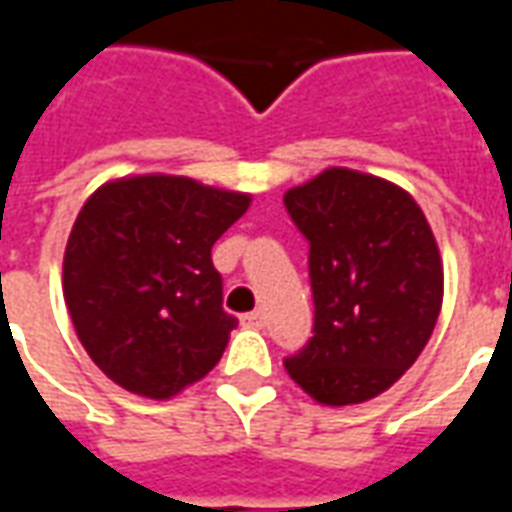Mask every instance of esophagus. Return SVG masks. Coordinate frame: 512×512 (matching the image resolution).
Segmentation results:
<instances>
[{
  "label": "esophagus",
  "mask_w": 512,
  "mask_h": 512,
  "mask_svg": "<svg viewBox=\"0 0 512 512\" xmlns=\"http://www.w3.org/2000/svg\"><path fill=\"white\" fill-rule=\"evenodd\" d=\"M241 321H244V326H252V329H263V326H266V312L263 310L246 312Z\"/></svg>",
  "instance_id": "34e87169"
}]
</instances>
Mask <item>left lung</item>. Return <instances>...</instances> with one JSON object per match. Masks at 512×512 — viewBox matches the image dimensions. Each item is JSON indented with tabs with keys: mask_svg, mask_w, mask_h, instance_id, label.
Masks as SVG:
<instances>
[{
	"mask_svg": "<svg viewBox=\"0 0 512 512\" xmlns=\"http://www.w3.org/2000/svg\"><path fill=\"white\" fill-rule=\"evenodd\" d=\"M310 241L315 329L285 359L323 406L373 400L417 362L439 321L444 266L425 213L406 189L329 167L285 191Z\"/></svg>",
	"mask_w": 512,
	"mask_h": 512,
	"instance_id": "left-lung-1",
	"label": "left lung"
}]
</instances>
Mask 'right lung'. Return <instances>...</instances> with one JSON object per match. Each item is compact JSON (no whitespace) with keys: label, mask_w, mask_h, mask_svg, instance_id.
I'll use <instances>...</instances> for the list:
<instances>
[{"label":"right lung","mask_w":512,"mask_h":512,"mask_svg":"<svg viewBox=\"0 0 512 512\" xmlns=\"http://www.w3.org/2000/svg\"><path fill=\"white\" fill-rule=\"evenodd\" d=\"M249 202L244 191L161 172L90 194L68 235L62 293L104 376L169 400L211 373L238 326L222 310L211 249Z\"/></svg>","instance_id":"add662e5"}]
</instances>
